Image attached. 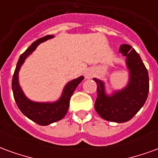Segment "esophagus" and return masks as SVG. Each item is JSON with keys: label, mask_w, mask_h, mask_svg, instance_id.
Returning a JSON list of instances; mask_svg holds the SVG:
<instances>
[{"label": "esophagus", "mask_w": 158, "mask_h": 158, "mask_svg": "<svg viewBox=\"0 0 158 158\" xmlns=\"http://www.w3.org/2000/svg\"><path fill=\"white\" fill-rule=\"evenodd\" d=\"M91 77V73L89 72V71H86L85 72V78H87V79H89Z\"/></svg>", "instance_id": "esophagus-1"}]
</instances>
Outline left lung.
Here are the masks:
<instances>
[{
    "mask_svg": "<svg viewBox=\"0 0 158 158\" xmlns=\"http://www.w3.org/2000/svg\"><path fill=\"white\" fill-rule=\"evenodd\" d=\"M119 52L126 56L129 84L122 90L107 96L104 83L93 79L97 85L95 109L105 120L124 123L132 118L146 102L149 92V75L140 56L131 45H121Z\"/></svg>",
    "mask_w": 158,
    "mask_h": 158,
    "instance_id": "1",
    "label": "left lung"
}]
</instances>
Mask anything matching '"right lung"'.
<instances>
[{
	"mask_svg": "<svg viewBox=\"0 0 158 158\" xmlns=\"http://www.w3.org/2000/svg\"><path fill=\"white\" fill-rule=\"evenodd\" d=\"M53 35H46L43 38L38 39L32 43V45L20 56L19 62L16 66L14 74L12 77V88L13 96L19 110L28 118L31 119L40 125L45 126L52 123L57 122L64 118L69 107V101L73 93L75 90L79 83L84 79V76H80L78 79H73L69 82L63 89L62 96L55 102H35L28 99L23 92L19 83V72L22 64L24 62L27 56L32 53L36 47L47 40L52 38Z\"/></svg>",
	"mask_w": 158,
	"mask_h": 158,
	"instance_id": "1",
	"label": "right lung"
}]
</instances>
